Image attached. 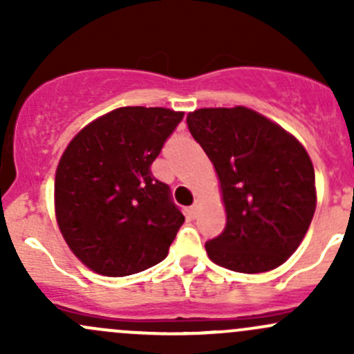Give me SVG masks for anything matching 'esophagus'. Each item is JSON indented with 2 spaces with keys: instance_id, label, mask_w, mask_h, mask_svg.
<instances>
[{
  "instance_id": "34e87169",
  "label": "esophagus",
  "mask_w": 354,
  "mask_h": 354,
  "mask_svg": "<svg viewBox=\"0 0 354 354\" xmlns=\"http://www.w3.org/2000/svg\"><path fill=\"white\" fill-rule=\"evenodd\" d=\"M198 209H200V202H198V200H195L194 205H192L190 209H188V212H190L192 217H195L198 214Z\"/></svg>"
}]
</instances>
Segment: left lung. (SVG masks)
<instances>
[{"label":"left lung","mask_w":354,"mask_h":354,"mask_svg":"<svg viewBox=\"0 0 354 354\" xmlns=\"http://www.w3.org/2000/svg\"><path fill=\"white\" fill-rule=\"evenodd\" d=\"M187 123L214 164L226 210L224 231L205 243L209 259L243 274L283 266L315 214V171L306 149L245 106L195 109Z\"/></svg>","instance_id":"obj_1"}]
</instances>
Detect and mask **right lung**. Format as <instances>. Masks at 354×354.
<instances>
[{
  "label": "right lung",
  "mask_w": 354,
  "mask_h": 354,
  "mask_svg": "<svg viewBox=\"0 0 354 354\" xmlns=\"http://www.w3.org/2000/svg\"><path fill=\"white\" fill-rule=\"evenodd\" d=\"M183 111L127 106L82 128L59 159L55 214L73 255L108 277L142 272L166 259L185 223L151 164Z\"/></svg>",
  "instance_id": "1"
}]
</instances>
